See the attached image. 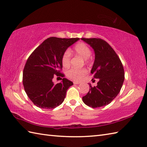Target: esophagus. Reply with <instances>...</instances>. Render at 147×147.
Returning a JSON list of instances; mask_svg holds the SVG:
<instances>
[{
    "mask_svg": "<svg viewBox=\"0 0 147 147\" xmlns=\"http://www.w3.org/2000/svg\"><path fill=\"white\" fill-rule=\"evenodd\" d=\"M73 83L74 84V85H77V84H79L80 82H73Z\"/></svg>",
    "mask_w": 147,
    "mask_h": 147,
    "instance_id": "obj_1",
    "label": "esophagus"
}]
</instances>
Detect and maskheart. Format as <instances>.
<instances>
[{
    "mask_svg": "<svg viewBox=\"0 0 147 147\" xmlns=\"http://www.w3.org/2000/svg\"><path fill=\"white\" fill-rule=\"evenodd\" d=\"M73 52L74 54L79 55L84 58L85 63L88 64L91 62L90 56L92 54V51L86 43L83 42L78 43L73 49ZM71 55L70 52L66 50L64 51L61 57V63L64 67H68L71 64ZM87 73L86 69H75L71 68L66 71V76L70 79L79 81L82 80Z\"/></svg>",
    "mask_w": 147,
    "mask_h": 147,
    "instance_id": "heart-1",
    "label": "heart"
}]
</instances>
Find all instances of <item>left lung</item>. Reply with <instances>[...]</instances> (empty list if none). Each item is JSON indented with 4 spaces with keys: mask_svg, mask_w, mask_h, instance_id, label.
<instances>
[{
    "mask_svg": "<svg viewBox=\"0 0 147 147\" xmlns=\"http://www.w3.org/2000/svg\"><path fill=\"white\" fill-rule=\"evenodd\" d=\"M82 40L94 49L95 58L91 73L99 80L96 86L90 84V90L83 96V101L92 108L103 107L110 104L120 92L124 80L123 65L114 50L104 40Z\"/></svg>",
    "mask_w": 147,
    "mask_h": 147,
    "instance_id": "1",
    "label": "left lung"
}]
</instances>
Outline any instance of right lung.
Returning <instances> with one entry per match:
<instances>
[{
  "label": "right lung",
  "instance_id": "1",
  "mask_svg": "<svg viewBox=\"0 0 147 147\" xmlns=\"http://www.w3.org/2000/svg\"><path fill=\"white\" fill-rule=\"evenodd\" d=\"M79 38L50 37L36 47L28 58L23 73V84L29 98L37 107L54 109L65 97L71 81L64 78L61 83L54 84L55 76L64 77L61 57L67 47Z\"/></svg>",
  "mask_w": 147,
  "mask_h": 147
}]
</instances>
